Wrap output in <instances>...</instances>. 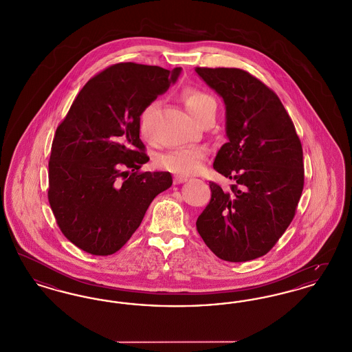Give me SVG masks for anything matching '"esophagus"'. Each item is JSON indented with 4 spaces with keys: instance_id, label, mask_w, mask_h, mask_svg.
<instances>
[{
    "instance_id": "obj_1",
    "label": "esophagus",
    "mask_w": 352,
    "mask_h": 352,
    "mask_svg": "<svg viewBox=\"0 0 352 352\" xmlns=\"http://www.w3.org/2000/svg\"><path fill=\"white\" fill-rule=\"evenodd\" d=\"M173 181H174V184H184L187 181V177H184V175H174V178H173Z\"/></svg>"
}]
</instances>
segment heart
Segmentation results:
<instances>
[{"label":"heart","mask_w":352,"mask_h":352,"mask_svg":"<svg viewBox=\"0 0 352 352\" xmlns=\"http://www.w3.org/2000/svg\"><path fill=\"white\" fill-rule=\"evenodd\" d=\"M182 101L187 111L197 118L201 120L208 111L217 109V100L208 92L188 87L182 92ZM155 108V101L148 104L140 115V129L144 137H149V118ZM208 155V149L206 146H188L178 148L168 151L157 158L158 168H164L170 173L179 175H192L199 173Z\"/></svg>","instance_id":"b5f03b06"}]
</instances>
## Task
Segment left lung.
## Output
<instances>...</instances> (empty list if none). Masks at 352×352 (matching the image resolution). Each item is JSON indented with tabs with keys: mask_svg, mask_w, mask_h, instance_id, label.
<instances>
[{
	"mask_svg": "<svg viewBox=\"0 0 352 352\" xmlns=\"http://www.w3.org/2000/svg\"><path fill=\"white\" fill-rule=\"evenodd\" d=\"M226 102L227 137L214 168L231 191L210 182L211 199L197 220L219 258L244 263L267 254L296 215L305 179L294 124L278 96L240 68L197 67Z\"/></svg>",
	"mask_w": 352,
	"mask_h": 352,
	"instance_id": "obj_1",
	"label": "left lung"
}]
</instances>
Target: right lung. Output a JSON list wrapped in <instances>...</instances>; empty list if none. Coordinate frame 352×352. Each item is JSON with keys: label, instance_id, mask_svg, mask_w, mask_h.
Instances as JSON below:
<instances>
[{"label": "right lung", "instance_id": "right-lung-1", "mask_svg": "<svg viewBox=\"0 0 352 352\" xmlns=\"http://www.w3.org/2000/svg\"><path fill=\"white\" fill-rule=\"evenodd\" d=\"M179 72L112 65L87 82L58 125L47 197L62 234L82 251L118 252L153 199L173 184L168 171H141L149 157L140 138V115Z\"/></svg>", "mask_w": 352, "mask_h": 352}]
</instances>
